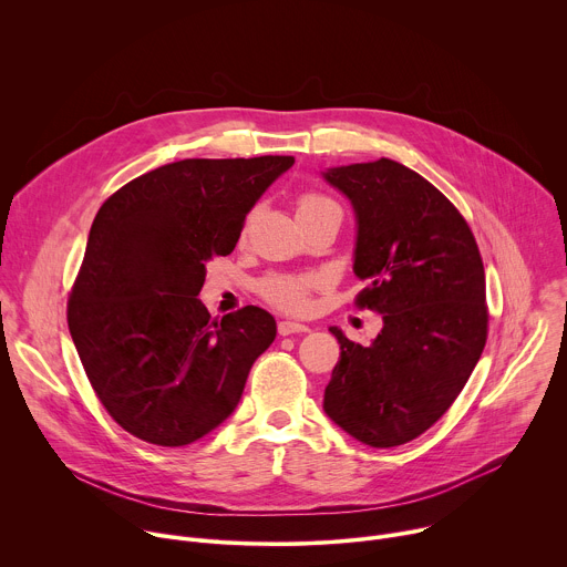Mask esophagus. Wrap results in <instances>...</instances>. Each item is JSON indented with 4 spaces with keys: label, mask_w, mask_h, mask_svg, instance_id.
<instances>
[{
    "label": "esophagus",
    "mask_w": 567,
    "mask_h": 567,
    "mask_svg": "<svg viewBox=\"0 0 567 567\" xmlns=\"http://www.w3.org/2000/svg\"><path fill=\"white\" fill-rule=\"evenodd\" d=\"M302 332H309V328L302 326V322H293V320H280L278 322V334L280 337H291V334H302Z\"/></svg>",
    "instance_id": "obj_1"
}]
</instances>
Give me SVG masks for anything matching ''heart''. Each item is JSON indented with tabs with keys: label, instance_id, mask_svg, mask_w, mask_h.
Masks as SVG:
<instances>
[{
	"label": "heart",
	"instance_id": "b5f03b06",
	"mask_svg": "<svg viewBox=\"0 0 567 567\" xmlns=\"http://www.w3.org/2000/svg\"><path fill=\"white\" fill-rule=\"evenodd\" d=\"M330 206H337V202L320 193H302L298 197V215L330 208ZM316 282L318 278L311 274H300V276L276 274L260 282V293L267 302L276 305L278 309L305 311L309 307V291L316 287Z\"/></svg>",
	"mask_w": 567,
	"mask_h": 567
}]
</instances>
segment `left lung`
<instances>
[{
    "instance_id": "1",
    "label": "left lung",
    "mask_w": 567,
    "mask_h": 567,
    "mask_svg": "<svg viewBox=\"0 0 567 567\" xmlns=\"http://www.w3.org/2000/svg\"><path fill=\"white\" fill-rule=\"evenodd\" d=\"M357 213V307L383 316L365 348L339 328L322 409L354 440L390 449L429 431L468 381L489 330L484 267L460 210L392 158L332 168Z\"/></svg>"
}]
</instances>
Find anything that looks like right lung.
<instances>
[{
    "label": "right lung",
    "mask_w": 567,
    "mask_h": 567,
    "mask_svg": "<svg viewBox=\"0 0 567 567\" xmlns=\"http://www.w3.org/2000/svg\"><path fill=\"white\" fill-rule=\"evenodd\" d=\"M293 156L184 158L118 188L99 210L66 302L87 379L134 437L186 446L237 406L276 320L247 305L221 320L197 298L247 213Z\"/></svg>",
    "instance_id": "1"
}]
</instances>
